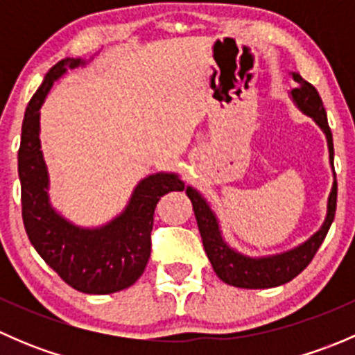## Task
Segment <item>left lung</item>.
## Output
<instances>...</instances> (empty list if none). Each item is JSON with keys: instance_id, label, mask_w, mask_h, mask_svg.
Segmentation results:
<instances>
[{"instance_id": "obj_1", "label": "left lung", "mask_w": 355, "mask_h": 355, "mask_svg": "<svg viewBox=\"0 0 355 355\" xmlns=\"http://www.w3.org/2000/svg\"><path fill=\"white\" fill-rule=\"evenodd\" d=\"M292 78L297 82V87L292 89L293 101L297 103V106L304 113L313 116L314 121L323 128V132L327 134L330 161L333 164V135L330 125H328L327 110H324L323 101H321L320 92L316 91L313 84L304 80L297 71H292ZM333 173H335V168H333ZM185 192H187L189 199L192 200L200 237H202L204 250H206L207 257H209L211 264H213L214 273L225 284L241 288H271L293 280L297 275L306 270L307 264L316 256L318 249L323 244L333 220H335L336 180L333 182V189L330 192V198H328L327 220H324L320 232H316L309 241L304 242L302 245L295 247V249L288 250V252L263 257V259H252V257H245L242 254L235 252L234 249H230V247L225 244L223 239H221L220 228H218L216 216L209 209L206 200L200 198L199 192L194 191L192 187H187Z\"/></svg>"}]
</instances>
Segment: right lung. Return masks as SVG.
Segmentation results:
<instances>
[{"label":"right lung","instance_id":"1","mask_svg":"<svg viewBox=\"0 0 355 355\" xmlns=\"http://www.w3.org/2000/svg\"><path fill=\"white\" fill-rule=\"evenodd\" d=\"M82 63L73 58L56 63L25 110L19 149L22 220L31 244L65 284L103 295L128 288L141 278L151 256L157 200L171 191H184L185 185L173 173L144 178L127 209L98 230H82L55 213L48 200V171L39 142V108L56 78Z\"/></svg>","mask_w":355,"mask_h":355}]
</instances>
